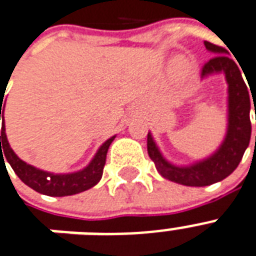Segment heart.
Listing matches in <instances>:
<instances>
[{"instance_id":"heart-1","label":"heart","mask_w":256,"mask_h":256,"mask_svg":"<svg viewBox=\"0 0 256 256\" xmlns=\"http://www.w3.org/2000/svg\"><path fill=\"white\" fill-rule=\"evenodd\" d=\"M190 68V62L187 60H179L178 61V69L180 72H186Z\"/></svg>"}]
</instances>
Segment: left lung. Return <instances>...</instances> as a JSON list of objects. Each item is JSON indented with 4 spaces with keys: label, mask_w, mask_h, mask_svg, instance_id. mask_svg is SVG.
I'll return each instance as SVG.
<instances>
[{
    "label": "left lung",
    "mask_w": 256,
    "mask_h": 256,
    "mask_svg": "<svg viewBox=\"0 0 256 256\" xmlns=\"http://www.w3.org/2000/svg\"><path fill=\"white\" fill-rule=\"evenodd\" d=\"M210 52L216 56L210 58L202 68V77L211 73L224 72L228 84V128L220 148L211 158L194 164L191 167H176L164 159L154 138L148 134L146 150L155 163L156 170L166 179L190 187H204L218 183L231 175L240 163L251 138L250 122V96L239 66L227 56L224 48L204 41ZM251 90V88H250ZM252 94V93H251ZM254 100V96H252ZM256 114V112H255Z\"/></svg>",
    "instance_id": "1"
}]
</instances>
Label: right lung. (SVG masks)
Segmentation results:
<instances>
[{
	"instance_id": "1",
	"label": "right lung",
	"mask_w": 256,
	"mask_h": 256,
	"mask_svg": "<svg viewBox=\"0 0 256 256\" xmlns=\"http://www.w3.org/2000/svg\"><path fill=\"white\" fill-rule=\"evenodd\" d=\"M0 100L4 101V96L0 97ZM2 110V102L0 104V120L2 118V128H1V136H0V152H1V162L4 159L8 160V163L10 164L13 171L17 174L20 179L22 180L24 183L33 188L34 191L44 194L48 196H68L74 195V194H80L82 191H86L93 186H96L100 182L102 171H104V166H106V152L110 148V142H114V138H108L100 150H97L96 156L89 163L88 167H85L82 171L74 172V174H66V175H53L49 172L41 171L37 168L32 167L29 164L20 159L18 156L16 155L13 150L9 146L5 134V124H4V114H1ZM3 146H1L0 144ZM4 150L5 158L2 155V150ZM5 164V162H4Z\"/></svg>"
}]
</instances>
